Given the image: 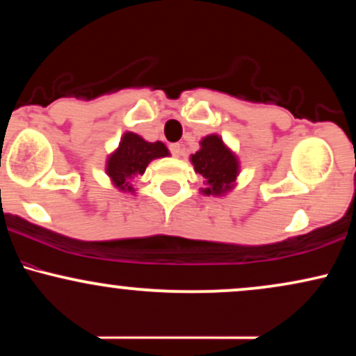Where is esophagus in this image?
Listing matches in <instances>:
<instances>
[{
	"mask_svg": "<svg viewBox=\"0 0 356 356\" xmlns=\"http://www.w3.org/2000/svg\"><path fill=\"white\" fill-rule=\"evenodd\" d=\"M170 152H172L174 157H179L182 154V145L181 144H170Z\"/></svg>",
	"mask_w": 356,
	"mask_h": 356,
	"instance_id": "esophagus-1",
	"label": "esophagus"
}]
</instances>
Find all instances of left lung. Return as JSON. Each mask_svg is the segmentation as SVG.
<instances>
[{
	"label": "left lung",
	"mask_w": 356,
	"mask_h": 356,
	"mask_svg": "<svg viewBox=\"0 0 356 356\" xmlns=\"http://www.w3.org/2000/svg\"><path fill=\"white\" fill-rule=\"evenodd\" d=\"M199 144L201 149L191 155V162L195 172L204 177L201 192L204 195L222 197L236 187V179L241 170L238 155L218 134L206 136Z\"/></svg>",
	"instance_id": "left-lung-1"
}]
</instances>
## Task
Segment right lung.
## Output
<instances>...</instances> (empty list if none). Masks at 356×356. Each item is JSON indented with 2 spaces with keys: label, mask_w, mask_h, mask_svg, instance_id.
Returning <instances> with one entry per match:
<instances>
[{
  "label": "right lung",
  "mask_w": 356,
  "mask_h": 356,
  "mask_svg": "<svg viewBox=\"0 0 356 356\" xmlns=\"http://www.w3.org/2000/svg\"><path fill=\"white\" fill-rule=\"evenodd\" d=\"M169 149L162 142H147L134 132H125L118 147L107 157L105 172L112 186L120 192L136 194L132 181L144 175L147 165L155 159L169 157Z\"/></svg>",
  "instance_id": "obj_1"
}]
</instances>
